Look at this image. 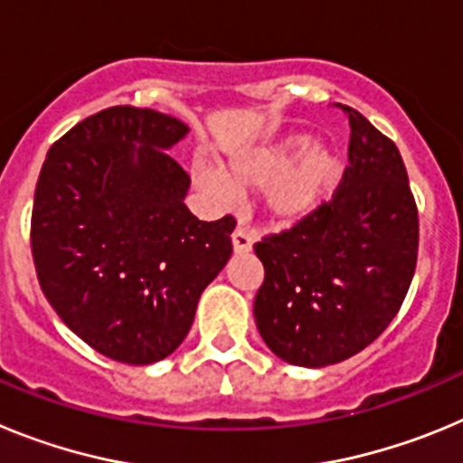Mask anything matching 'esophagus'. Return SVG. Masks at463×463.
Instances as JSON below:
<instances>
[{"label":"esophagus","mask_w":463,"mask_h":463,"mask_svg":"<svg viewBox=\"0 0 463 463\" xmlns=\"http://www.w3.org/2000/svg\"><path fill=\"white\" fill-rule=\"evenodd\" d=\"M232 243H234L236 252H250L252 234L248 232V227L239 224V227L234 229V234H232Z\"/></svg>","instance_id":"esophagus-1"}]
</instances>
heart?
I'll return each mask as SVG.
<instances>
[{
  "instance_id": "heart-1",
  "label": "heart",
  "mask_w": 463,
  "mask_h": 463,
  "mask_svg": "<svg viewBox=\"0 0 463 463\" xmlns=\"http://www.w3.org/2000/svg\"><path fill=\"white\" fill-rule=\"evenodd\" d=\"M196 183L218 199H232L234 190L267 187V208L282 222L306 218L325 202L341 178L336 153L313 148L308 134H292L273 146L229 159L222 174L196 169Z\"/></svg>"
}]
</instances>
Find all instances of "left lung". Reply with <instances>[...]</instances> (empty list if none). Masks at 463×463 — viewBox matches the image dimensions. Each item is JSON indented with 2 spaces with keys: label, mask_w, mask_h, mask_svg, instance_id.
I'll return each mask as SVG.
<instances>
[{
  "label": "left lung",
  "mask_w": 463,
  "mask_h": 463,
  "mask_svg": "<svg viewBox=\"0 0 463 463\" xmlns=\"http://www.w3.org/2000/svg\"><path fill=\"white\" fill-rule=\"evenodd\" d=\"M329 202L255 243L264 282L255 322L273 353L320 369L362 353L399 313L417 267L420 218L392 138L359 110Z\"/></svg>",
  "instance_id": "8db88e82"
}]
</instances>
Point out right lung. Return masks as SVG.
Listing matches in <instances>:
<instances>
[{"label": "right lung", "instance_id": "right-lung-1", "mask_svg": "<svg viewBox=\"0 0 463 463\" xmlns=\"http://www.w3.org/2000/svg\"><path fill=\"white\" fill-rule=\"evenodd\" d=\"M185 134V122L159 110L110 106L52 143L36 181L30 239L41 292L116 362L169 357L234 250V215L202 222L183 203L190 175L165 148Z\"/></svg>", "mask_w": 463, "mask_h": 463}]
</instances>
